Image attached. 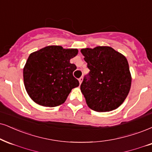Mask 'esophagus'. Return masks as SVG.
I'll return each instance as SVG.
<instances>
[{
  "mask_svg": "<svg viewBox=\"0 0 152 152\" xmlns=\"http://www.w3.org/2000/svg\"><path fill=\"white\" fill-rule=\"evenodd\" d=\"M82 81H83V78H82V77H80V79H79V82H80V85H81V83L82 82Z\"/></svg>",
  "mask_w": 152,
  "mask_h": 152,
  "instance_id": "obj_1",
  "label": "esophagus"
}]
</instances>
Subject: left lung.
<instances>
[{"label":"left lung","mask_w":152,"mask_h":152,"mask_svg":"<svg viewBox=\"0 0 152 152\" xmlns=\"http://www.w3.org/2000/svg\"><path fill=\"white\" fill-rule=\"evenodd\" d=\"M81 53L90 70L80 86L87 106L97 112L118 108L128 96L132 82L128 60L110 46L82 48Z\"/></svg>","instance_id":"left-lung-1"}]
</instances>
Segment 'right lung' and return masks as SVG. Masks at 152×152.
<instances>
[{
    "mask_svg": "<svg viewBox=\"0 0 152 152\" xmlns=\"http://www.w3.org/2000/svg\"><path fill=\"white\" fill-rule=\"evenodd\" d=\"M78 53L77 48L48 46L29 55L23 69L25 89L37 104L55 107L63 104L79 81L73 76L76 70L70 59Z\"/></svg>",
    "mask_w": 152,
    "mask_h": 152,
    "instance_id": "right-lung-1",
    "label": "right lung"
}]
</instances>
